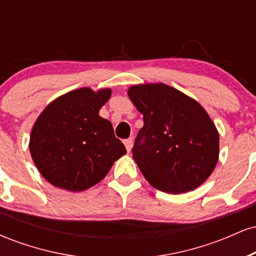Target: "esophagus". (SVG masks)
<instances>
[{
  "label": "esophagus",
  "mask_w": 256,
  "mask_h": 256,
  "mask_svg": "<svg viewBox=\"0 0 256 256\" xmlns=\"http://www.w3.org/2000/svg\"><path fill=\"white\" fill-rule=\"evenodd\" d=\"M124 144L126 146V150L130 152L132 149V144H134V140H132V138H128V140H124Z\"/></svg>",
  "instance_id": "esophagus-1"
}]
</instances>
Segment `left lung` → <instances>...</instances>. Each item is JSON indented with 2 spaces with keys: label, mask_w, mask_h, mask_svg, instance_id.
Instances as JSON below:
<instances>
[{
  "label": "left lung",
  "mask_w": 256,
  "mask_h": 256,
  "mask_svg": "<svg viewBox=\"0 0 256 256\" xmlns=\"http://www.w3.org/2000/svg\"><path fill=\"white\" fill-rule=\"evenodd\" d=\"M128 94L143 114L132 156L149 184L168 194L198 188L219 158L218 130L204 108L164 83L134 85Z\"/></svg>",
  "instance_id": "obj_1"
}]
</instances>
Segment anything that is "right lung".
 <instances>
[{
  "label": "right lung",
  "instance_id": "obj_1",
  "mask_svg": "<svg viewBox=\"0 0 256 256\" xmlns=\"http://www.w3.org/2000/svg\"><path fill=\"white\" fill-rule=\"evenodd\" d=\"M110 94L90 88L70 91L37 118L28 146L37 170L54 186L74 192L89 189L126 154L110 120L98 116Z\"/></svg>",
  "mask_w": 256,
  "mask_h": 256
}]
</instances>
